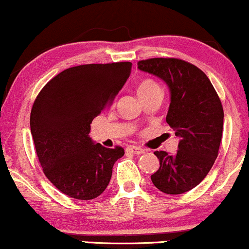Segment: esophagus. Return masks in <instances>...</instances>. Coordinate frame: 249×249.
Segmentation results:
<instances>
[{"mask_svg":"<svg viewBox=\"0 0 249 249\" xmlns=\"http://www.w3.org/2000/svg\"><path fill=\"white\" fill-rule=\"evenodd\" d=\"M126 151H128V152L133 153V154H142L145 153V150L142 147H139V146H128L126 148Z\"/></svg>","mask_w":249,"mask_h":249,"instance_id":"esophagus-1","label":"esophagus"}]
</instances>
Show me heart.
I'll use <instances>...</instances> for the list:
<instances>
[{
    "label": "heart",
    "mask_w": 249,
    "mask_h": 249,
    "mask_svg": "<svg viewBox=\"0 0 249 249\" xmlns=\"http://www.w3.org/2000/svg\"><path fill=\"white\" fill-rule=\"evenodd\" d=\"M137 91H138L139 97H142L156 92V91H160V88H159V85L154 81H152V79H144V81H142L138 84Z\"/></svg>",
    "instance_id": "b5f03b06"
}]
</instances>
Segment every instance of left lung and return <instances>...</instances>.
<instances>
[{"mask_svg": "<svg viewBox=\"0 0 249 249\" xmlns=\"http://www.w3.org/2000/svg\"><path fill=\"white\" fill-rule=\"evenodd\" d=\"M138 69L166 83L170 107L166 122L179 139L177 153L156 151L153 185L166 194H181L204 180L212 168L224 127V110L212 83L196 65L177 58L138 62Z\"/></svg>", "mask_w": 249, "mask_h": 249, "instance_id": "8db88e82", "label": "left lung"}]
</instances>
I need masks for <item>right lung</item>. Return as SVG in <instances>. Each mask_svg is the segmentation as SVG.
<instances>
[{"label": "right lung", "mask_w": 249, "mask_h": 249, "mask_svg": "<svg viewBox=\"0 0 249 249\" xmlns=\"http://www.w3.org/2000/svg\"><path fill=\"white\" fill-rule=\"evenodd\" d=\"M132 63L69 68L47 83L33 105L30 130L47 178L79 200L104 192L123 147L107 148L89 137L93 118L125 84Z\"/></svg>", "instance_id": "1"}]
</instances>
